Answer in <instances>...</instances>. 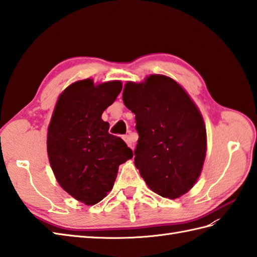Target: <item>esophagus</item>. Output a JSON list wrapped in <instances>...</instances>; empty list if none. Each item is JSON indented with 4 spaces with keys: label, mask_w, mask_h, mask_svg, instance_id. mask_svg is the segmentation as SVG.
Instances as JSON below:
<instances>
[{
    "label": "esophagus",
    "mask_w": 257,
    "mask_h": 257,
    "mask_svg": "<svg viewBox=\"0 0 257 257\" xmlns=\"http://www.w3.org/2000/svg\"><path fill=\"white\" fill-rule=\"evenodd\" d=\"M123 140L125 143L127 144V146H130L131 148H133L132 145H133V141H132V138H131V135H124L123 136Z\"/></svg>",
    "instance_id": "esophagus-1"
}]
</instances>
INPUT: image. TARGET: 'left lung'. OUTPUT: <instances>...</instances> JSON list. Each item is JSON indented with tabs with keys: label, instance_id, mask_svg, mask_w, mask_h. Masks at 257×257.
<instances>
[{
	"label": "left lung",
	"instance_id": "1",
	"mask_svg": "<svg viewBox=\"0 0 257 257\" xmlns=\"http://www.w3.org/2000/svg\"><path fill=\"white\" fill-rule=\"evenodd\" d=\"M123 102L135 114L134 164L142 178L164 198L184 195L196 184L206 157L207 132L198 107L178 83L163 75L127 82Z\"/></svg>",
	"mask_w": 257,
	"mask_h": 257
}]
</instances>
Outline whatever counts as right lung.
Here are the masks:
<instances>
[{"label":"right lung","mask_w":257,"mask_h":257,"mask_svg":"<svg viewBox=\"0 0 257 257\" xmlns=\"http://www.w3.org/2000/svg\"><path fill=\"white\" fill-rule=\"evenodd\" d=\"M121 81L94 85L91 79L70 84L60 94L47 134V152L57 181L88 206L106 197L118 166L133 157L125 142L109 133L102 113L115 101Z\"/></svg>","instance_id":"obj_1"}]
</instances>
